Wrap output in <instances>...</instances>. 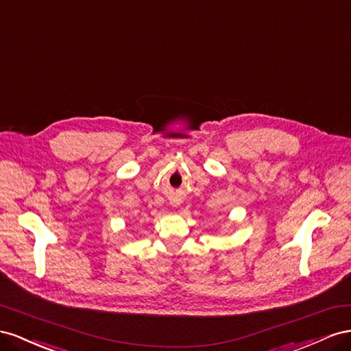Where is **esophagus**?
Here are the masks:
<instances>
[{
	"mask_svg": "<svg viewBox=\"0 0 351 351\" xmlns=\"http://www.w3.org/2000/svg\"><path fill=\"white\" fill-rule=\"evenodd\" d=\"M172 204H173V206H175V203H172Z\"/></svg>",
	"mask_w": 351,
	"mask_h": 351,
	"instance_id": "obj_1",
	"label": "esophagus"
}]
</instances>
